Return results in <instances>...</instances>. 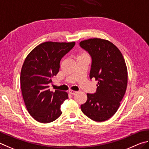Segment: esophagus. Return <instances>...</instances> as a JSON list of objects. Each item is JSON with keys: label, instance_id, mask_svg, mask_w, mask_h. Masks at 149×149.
I'll use <instances>...</instances> for the list:
<instances>
[{"label": "esophagus", "instance_id": "34e87169", "mask_svg": "<svg viewBox=\"0 0 149 149\" xmlns=\"http://www.w3.org/2000/svg\"><path fill=\"white\" fill-rule=\"evenodd\" d=\"M69 93H70V95H74V94H76L77 93V92H75V91H73V90H69Z\"/></svg>", "mask_w": 149, "mask_h": 149}]
</instances>
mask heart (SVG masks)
Listing matches in <instances>:
<instances>
[{
  "label": "heart",
  "instance_id": "heart-1",
  "mask_svg": "<svg viewBox=\"0 0 149 149\" xmlns=\"http://www.w3.org/2000/svg\"><path fill=\"white\" fill-rule=\"evenodd\" d=\"M80 58H88V56L85 53L79 54L77 56V59H80Z\"/></svg>",
  "mask_w": 149,
  "mask_h": 149
}]
</instances>
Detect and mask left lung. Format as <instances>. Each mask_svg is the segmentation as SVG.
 Returning a JSON list of instances; mask_svg holds the SVG:
<instances>
[{
  "mask_svg": "<svg viewBox=\"0 0 149 149\" xmlns=\"http://www.w3.org/2000/svg\"><path fill=\"white\" fill-rule=\"evenodd\" d=\"M80 46L92 57L90 79L98 81L94 93H87L88 100L81 105L82 113L96 122L111 118L119 108L126 92L127 70L120 51L108 40L90 38Z\"/></svg>",
  "mask_w": 149,
  "mask_h": 149,
  "instance_id": "obj_1",
  "label": "left lung"
}]
</instances>
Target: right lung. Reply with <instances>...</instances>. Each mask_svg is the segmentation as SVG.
Masks as SVG:
<instances>
[{
  "label": "right lung",
  "instance_id": "right-lung-1",
  "mask_svg": "<svg viewBox=\"0 0 149 149\" xmlns=\"http://www.w3.org/2000/svg\"><path fill=\"white\" fill-rule=\"evenodd\" d=\"M74 45V42H46L26 57L21 70V88L29 113L36 121L49 123L62 114L61 105L68 94L59 90L50 92L49 84L59 72L61 58Z\"/></svg>",
  "mask_w": 149,
  "mask_h": 149
}]
</instances>
